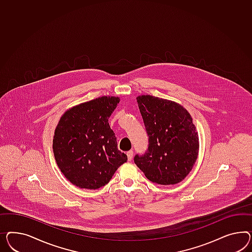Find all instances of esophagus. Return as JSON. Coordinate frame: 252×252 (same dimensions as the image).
<instances>
[{
  "mask_svg": "<svg viewBox=\"0 0 252 252\" xmlns=\"http://www.w3.org/2000/svg\"><path fill=\"white\" fill-rule=\"evenodd\" d=\"M126 155H127V159L128 160H131L132 158H133V155H134V151L133 150H129V151H127V153H126Z\"/></svg>",
  "mask_w": 252,
  "mask_h": 252,
  "instance_id": "esophagus-1",
  "label": "esophagus"
}]
</instances>
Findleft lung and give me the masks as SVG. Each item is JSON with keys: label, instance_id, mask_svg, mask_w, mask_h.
Returning a JSON list of instances; mask_svg holds the SVG:
<instances>
[{"label": "left lung", "instance_id": "obj_1", "mask_svg": "<svg viewBox=\"0 0 252 252\" xmlns=\"http://www.w3.org/2000/svg\"><path fill=\"white\" fill-rule=\"evenodd\" d=\"M149 135V149L134 161L150 181L161 185L181 183L197 159L199 136L183 105L150 94L136 97Z\"/></svg>", "mask_w": 252, "mask_h": 252}]
</instances>
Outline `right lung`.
Instances as JSON below:
<instances>
[{"instance_id": "1", "label": "right lung", "mask_w": 252, "mask_h": 252, "mask_svg": "<svg viewBox=\"0 0 252 252\" xmlns=\"http://www.w3.org/2000/svg\"><path fill=\"white\" fill-rule=\"evenodd\" d=\"M120 98L102 96L68 109L55 129L53 153L65 178L82 189L109 183L127 156L117 149L108 118Z\"/></svg>"}]
</instances>
